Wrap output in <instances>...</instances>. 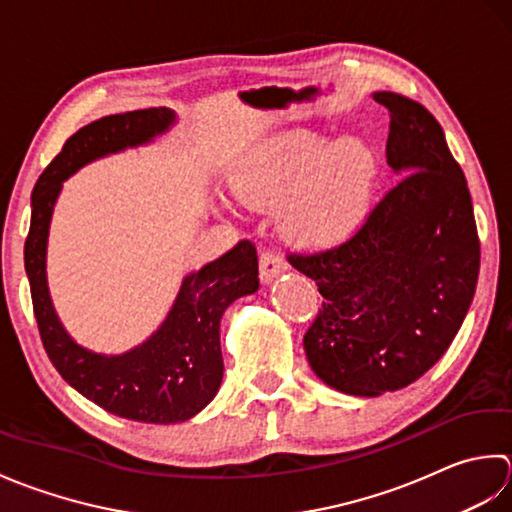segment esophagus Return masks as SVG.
Returning a JSON list of instances; mask_svg holds the SVG:
<instances>
[{
	"label": "esophagus",
	"instance_id": "1",
	"mask_svg": "<svg viewBox=\"0 0 512 512\" xmlns=\"http://www.w3.org/2000/svg\"><path fill=\"white\" fill-rule=\"evenodd\" d=\"M283 271H287V263L283 256L276 252L260 254V280H263V285H269L271 280L278 278Z\"/></svg>",
	"mask_w": 512,
	"mask_h": 512
}]
</instances>
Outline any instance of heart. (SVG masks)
<instances>
[{"instance_id":"heart-1","label":"heart","mask_w":512,"mask_h":512,"mask_svg":"<svg viewBox=\"0 0 512 512\" xmlns=\"http://www.w3.org/2000/svg\"><path fill=\"white\" fill-rule=\"evenodd\" d=\"M378 159L358 137L296 130L254 154L236 176V192L258 207L280 205L283 232L298 243H333L367 212Z\"/></svg>"}]
</instances>
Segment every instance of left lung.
I'll list each match as a JSON object with an SVG mask.
<instances>
[{
  "instance_id": "obj_1",
  "label": "left lung",
  "mask_w": 512,
  "mask_h": 512,
  "mask_svg": "<svg viewBox=\"0 0 512 512\" xmlns=\"http://www.w3.org/2000/svg\"><path fill=\"white\" fill-rule=\"evenodd\" d=\"M373 99L389 110L387 163L400 183L347 243L289 256L325 298L302 340L309 367L356 398L409 387L444 356L479 274L471 192L440 123L395 92Z\"/></svg>"
}]
</instances>
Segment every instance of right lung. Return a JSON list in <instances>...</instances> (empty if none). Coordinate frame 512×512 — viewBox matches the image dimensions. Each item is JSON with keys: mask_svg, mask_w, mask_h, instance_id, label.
I'll list each match as a JSON object with an SVG mask.
<instances>
[{"mask_svg": "<svg viewBox=\"0 0 512 512\" xmlns=\"http://www.w3.org/2000/svg\"><path fill=\"white\" fill-rule=\"evenodd\" d=\"M174 123V110L148 108L110 114L72 134L35 185L24 247L41 342L61 378L108 413L148 424L190 420L221 389V318L234 300L258 291L256 247L241 241L221 258L190 271L159 329L114 356L81 347L61 325L48 289L46 254L52 212L64 181L103 156L152 143Z\"/></svg>", "mask_w": 512, "mask_h": 512, "instance_id": "right-lung-1", "label": "right lung"}]
</instances>
